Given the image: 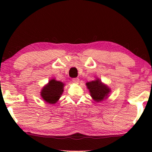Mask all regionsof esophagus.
I'll list each match as a JSON object with an SVG mask.
<instances>
[{"instance_id": "obj_1", "label": "esophagus", "mask_w": 152, "mask_h": 152, "mask_svg": "<svg viewBox=\"0 0 152 152\" xmlns=\"http://www.w3.org/2000/svg\"><path fill=\"white\" fill-rule=\"evenodd\" d=\"M72 82L74 83H76V84H78L79 82V78H73L72 79Z\"/></svg>"}]
</instances>
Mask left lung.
Listing matches in <instances>:
<instances>
[{"label":"left lung","instance_id":"obj_1","mask_svg":"<svg viewBox=\"0 0 152 152\" xmlns=\"http://www.w3.org/2000/svg\"><path fill=\"white\" fill-rule=\"evenodd\" d=\"M87 88L89 90L90 94L96 102H101L108 97L110 89L105 85L101 80L96 78L95 80L86 82Z\"/></svg>","mask_w":152,"mask_h":152}]
</instances>
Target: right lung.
Wrapping results in <instances>:
<instances>
[{"label": "right lung", "mask_w": 152, "mask_h": 152, "mask_svg": "<svg viewBox=\"0 0 152 152\" xmlns=\"http://www.w3.org/2000/svg\"><path fill=\"white\" fill-rule=\"evenodd\" d=\"M64 84L55 79H51L43 86L41 91V96L45 102L50 104H55L60 99L64 92Z\"/></svg>", "instance_id": "1"}]
</instances>
